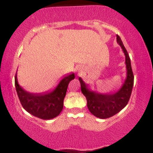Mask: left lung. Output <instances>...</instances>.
Segmentation results:
<instances>
[{"label": "left lung", "instance_id": "1", "mask_svg": "<svg viewBox=\"0 0 153 153\" xmlns=\"http://www.w3.org/2000/svg\"><path fill=\"white\" fill-rule=\"evenodd\" d=\"M117 42L124 53L126 68V78L119 90L106 94L98 93L89 89L81 77L79 78L81 85L82 93L87 100V106L89 111L92 114L101 119L112 117L127 105L134 84V75L131 70L129 56L121 39L117 35Z\"/></svg>", "mask_w": 153, "mask_h": 153}]
</instances>
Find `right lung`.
<instances>
[{"label": "right lung", "mask_w": 153, "mask_h": 153, "mask_svg": "<svg viewBox=\"0 0 153 153\" xmlns=\"http://www.w3.org/2000/svg\"><path fill=\"white\" fill-rule=\"evenodd\" d=\"M74 78V73L68 74L52 91L45 93H30L22 88L18 82L17 73L15 77V85L19 100L27 112L43 120H51L57 117L62 111L68 86Z\"/></svg>", "instance_id": "right-lung-1"}]
</instances>
